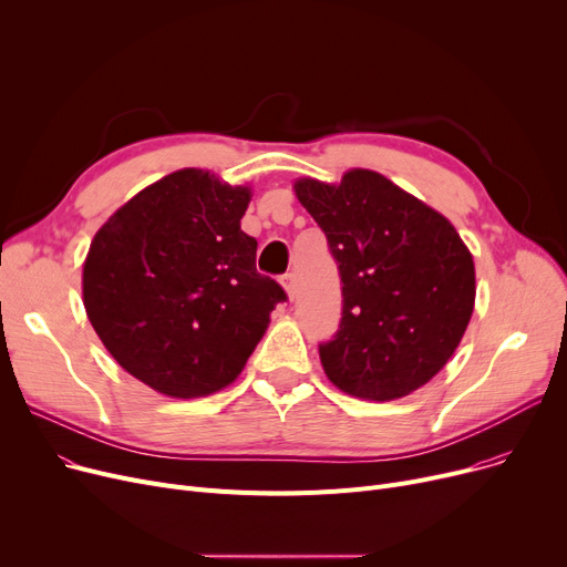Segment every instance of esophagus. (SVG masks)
Here are the masks:
<instances>
[{
	"label": "esophagus",
	"instance_id": "1",
	"mask_svg": "<svg viewBox=\"0 0 567 567\" xmlns=\"http://www.w3.org/2000/svg\"><path fill=\"white\" fill-rule=\"evenodd\" d=\"M280 282H282V287H285V291L289 296V301H293L296 299V291H299V289H296V287H299V285H296V276L293 274H285Z\"/></svg>",
	"mask_w": 567,
	"mask_h": 567
}]
</instances>
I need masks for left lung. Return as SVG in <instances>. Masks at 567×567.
<instances>
[{
    "label": "left lung",
    "mask_w": 567,
    "mask_h": 567,
    "mask_svg": "<svg viewBox=\"0 0 567 567\" xmlns=\"http://www.w3.org/2000/svg\"><path fill=\"white\" fill-rule=\"evenodd\" d=\"M342 280V319L319 344L347 395L389 402L425 385L455 353L475 301L473 257L434 208L370 169L338 186L299 178Z\"/></svg>",
    "instance_id": "1"
}]
</instances>
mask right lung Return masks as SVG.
Here are the masks:
<instances>
[{
    "label": "right lung",
    "mask_w": 567,
    "mask_h": 567,
    "mask_svg": "<svg viewBox=\"0 0 567 567\" xmlns=\"http://www.w3.org/2000/svg\"><path fill=\"white\" fill-rule=\"evenodd\" d=\"M250 188L178 169L96 231L84 310L114 361L169 398H204L241 374L285 289L241 229Z\"/></svg>",
    "instance_id": "obj_1"
}]
</instances>
